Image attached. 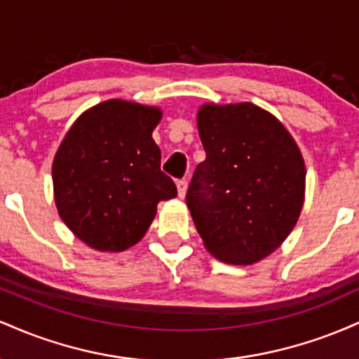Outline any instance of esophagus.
<instances>
[{
  "label": "esophagus",
  "mask_w": 359,
  "mask_h": 359,
  "mask_svg": "<svg viewBox=\"0 0 359 359\" xmlns=\"http://www.w3.org/2000/svg\"><path fill=\"white\" fill-rule=\"evenodd\" d=\"M177 194H179L180 199L185 197V194H187V182L185 180H177Z\"/></svg>",
  "instance_id": "esophagus-1"
}]
</instances>
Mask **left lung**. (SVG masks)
<instances>
[{
    "label": "left lung",
    "mask_w": 359,
    "mask_h": 359,
    "mask_svg": "<svg viewBox=\"0 0 359 359\" xmlns=\"http://www.w3.org/2000/svg\"><path fill=\"white\" fill-rule=\"evenodd\" d=\"M196 119L205 160L194 172L187 205L197 233L219 262H262L302 212V151L282 121L253 102H204Z\"/></svg>",
    "instance_id": "8db88e82"
}]
</instances>
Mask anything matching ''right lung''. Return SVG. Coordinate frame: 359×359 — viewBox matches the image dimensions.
<instances>
[{"label": "right lung", "mask_w": 359, "mask_h": 359, "mask_svg": "<svg viewBox=\"0 0 359 359\" xmlns=\"http://www.w3.org/2000/svg\"><path fill=\"white\" fill-rule=\"evenodd\" d=\"M162 116L158 106L102 101L72 123L57 148V212L89 248H131L145 236L160 201L177 196L175 184L160 170V148L151 138Z\"/></svg>", "instance_id": "right-lung-1"}]
</instances>
